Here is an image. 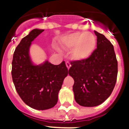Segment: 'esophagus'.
I'll return each mask as SVG.
<instances>
[{"label":"esophagus","instance_id":"34e87169","mask_svg":"<svg viewBox=\"0 0 129 129\" xmlns=\"http://www.w3.org/2000/svg\"><path fill=\"white\" fill-rule=\"evenodd\" d=\"M66 66H67V69H69V68H70V67H71V65L70 62H68V61L66 62Z\"/></svg>","mask_w":129,"mask_h":129}]
</instances>
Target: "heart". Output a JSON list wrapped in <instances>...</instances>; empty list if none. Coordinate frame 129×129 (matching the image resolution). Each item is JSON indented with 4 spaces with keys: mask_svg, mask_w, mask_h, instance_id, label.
Listing matches in <instances>:
<instances>
[{
    "mask_svg": "<svg viewBox=\"0 0 129 129\" xmlns=\"http://www.w3.org/2000/svg\"><path fill=\"white\" fill-rule=\"evenodd\" d=\"M65 49L73 47L71 53L72 58L82 60L87 58L94 51L96 40L92 33H75L66 36L60 42Z\"/></svg>",
    "mask_w": 129,
    "mask_h": 129,
    "instance_id": "1",
    "label": "heart"
}]
</instances>
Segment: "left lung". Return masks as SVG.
<instances>
[{
	"instance_id": "obj_1",
	"label": "left lung",
	"mask_w": 129,
	"mask_h": 129,
	"mask_svg": "<svg viewBox=\"0 0 129 129\" xmlns=\"http://www.w3.org/2000/svg\"><path fill=\"white\" fill-rule=\"evenodd\" d=\"M97 48L89 57L71 62L69 74L74 79L75 99L81 106L95 107L112 93L118 75V61L114 47L104 35L94 31Z\"/></svg>"
}]
</instances>
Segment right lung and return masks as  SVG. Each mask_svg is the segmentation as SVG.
Returning <instances> with one entry per match:
<instances>
[{"mask_svg":"<svg viewBox=\"0 0 129 129\" xmlns=\"http://www.w3.org/2000/svg\"><path fill=\"white\" fill-rule=\"evenodd\" d=\"M44 29H35L24 37L14 52L12 75L16 90L23 102L37 110L53 107L58 102V94L63 80L68 75L64 61L53 65L46 61L35 66L29 55L30 45Z\"/></svg>","mask_w":129,"mask_h":129,"instance_id":"1","label":"right lung"}]
</instances>
